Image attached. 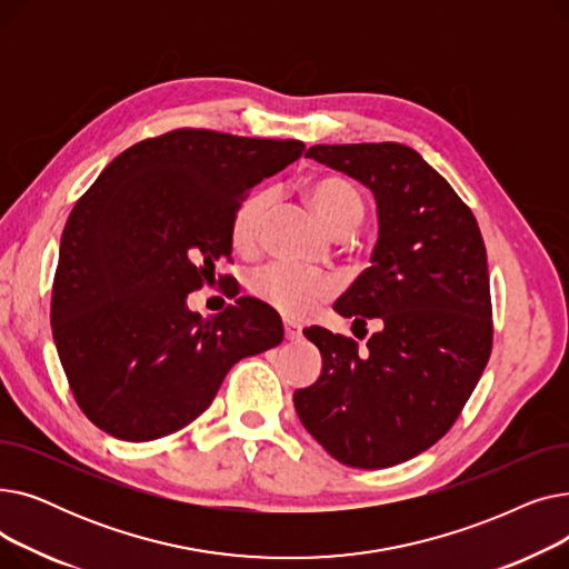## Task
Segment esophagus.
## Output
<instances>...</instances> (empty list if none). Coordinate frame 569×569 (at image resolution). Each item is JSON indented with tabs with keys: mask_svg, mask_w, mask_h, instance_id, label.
<instances>
[{
	"mask_svg": "<svg viewBox=\"0 0 569 569\" xmlns=\"http://www.w3.org/2000/svg\"><path fill=\"white\" fill-rule=\"evenodd\" d=\"M283 332H286L288 341H297L302 337V327L292 320H283Z\"/></svg>",
	"mask_w": 569,
	"mask_h": 569,
	"instance_id": "obj_1",
	"label": "esophagus"
}]
</instances>
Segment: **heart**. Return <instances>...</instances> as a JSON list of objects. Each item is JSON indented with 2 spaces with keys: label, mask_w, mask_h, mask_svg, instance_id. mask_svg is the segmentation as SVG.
I'll return each instance as SVG.
<instances>
[{
  "label": "heart",
  "mask_w": 569,
  "mask_h": 569,
  "mask_svg": "<svg viewBox=\"0 0 569 569\" xmlns=\"http://www.w3.org/2000/svg\"><path fill=\"white\" fill-rule=\"evenodd\" d=\"M307 198L322 226L335 234L350 232L365 217L362 193L346 177L327 174L313 179L307 187ZM272 202L274 191L269 189L253 191L239 202L230 223V237L237 249L251 251L258 244L264 217ZM249 288L260 302L288 318H307L318 305L332 300L339 290L332 274L290 262H269L256 269L249 277Z\"/></svg>",
  "instance_id": "1"
}]
</instances>
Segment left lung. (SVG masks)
Here are the masks:
<instances>
[{
	"instance_id": "left-lung-1",
	"label": "left lung",
	"mask_w": 569,
	"mask_h": 569,
	"mask_svg": "<svg viewBox=\"0 0 569 569\" xmlns=\"http://www.w3.org/2000/svg\"><path fill=\"white\" fill-rule=\"evenodd\" d=\"M307 157L369 187L378 204L371 267L335 311L380 330L357 341L309 327L320 378L295 392L307 431L337 461L390 468L429 450L461 415L493 346L485 239L470 207L399 142L313 144Z\"/></svg>"
}]
</instances>
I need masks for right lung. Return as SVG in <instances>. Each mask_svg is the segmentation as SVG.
I'll return each instance as SVG.
<instances>
[{"label":"right lung","instance_id":"add662e5","mask_svg":"<svg viewBox=\"0 0 569 569\" xmlns=\"http://www.w3.org/2000/svg\"><path fill=\"white\" fill-rule=\"evenodd\" d=\"M302 152L300 140L174 129L124 149L76 202L50 322L89 422L129 442L170 436L209 408L234 362L283 341L277 311L253 297L212 318L187 297L230 260L239 202Z\"/></svg>","mask_w":569,"mask_h":569}]
</instances>
